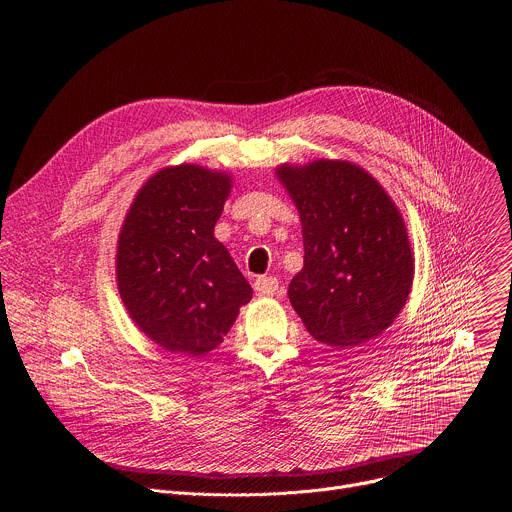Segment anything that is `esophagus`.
Wrapping results in <instances>:
<instances>
[{
	"label": "esophagus",
	"mask_w": 512,
	"mask_h": 512,
	"mask_svg": "<svg viewBox=\"0 0 512 512\" xmlns=\"http://www.w3.org/2000/svg\"><path fill=\"white\" fill-rule=\"evenodd\" d=\"M253 287H255V291L259 296H275V291H277V287H279V283H277V279L275 277H257L255 279V283H253Z\"/></svg>",
	"instance_id": "esophagus-1"
}]
</instances>
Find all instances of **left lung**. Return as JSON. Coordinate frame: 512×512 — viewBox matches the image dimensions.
<instances>
[{"instance_id": "left-lung-1", "label": "left lung", "mask_w": 512, "mask_h": 512, "mask_svg": "<svg viewBox=\"0 0 512 512\" xmlns=\"http://www.w3.org/2000/svg\"><path fill=\"white\" fill-rule=\"evenodd\" d=\"M275 176L302 221L304 267L287 296L306 330L334 348L381 336L407 304L415 275L401 210L348 160L281 164Z\"/></svg>"}]
</instances>
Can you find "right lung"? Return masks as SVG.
Masks as SVG:
<instances>
[{"instance_id": "right-lung-1", "label": "right lung", "mask_w": 512, "mask_h": 512, "mask_svg": "<svg viewBox=\"0 0 512 512\" xmlns=\"http://www.w3.org/2000/svg\"><path fill=\"white\" fill-rule=\"evenodd\" d=\"M231 188L229 172L168 166L143 182L125 214L115 255L119 296L133 324L168 352L208 354L253 298L214 237Z\"/></svg>"}]
</instances>
